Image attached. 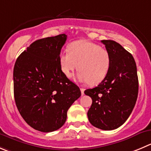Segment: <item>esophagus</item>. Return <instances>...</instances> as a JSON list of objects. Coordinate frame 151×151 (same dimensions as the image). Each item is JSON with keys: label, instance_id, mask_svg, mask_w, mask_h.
I'll return each instance as SVG.
<instances>
[{"label": "esophagus", "instance_id": "esophagus-1", "mask_svg": "<svg viewBox=\"0 0 151 151\" xmlns=\"http://www.w3.org/2000/svg\"><path fill=\"white\" fill-rule=\"evenodd\" d=\"M81 95H84V88H82V87H81Z\"/></svg>", "mask_w": 151, "mask_h": 151}]
</instances>
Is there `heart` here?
Instances as JSON below:
<instances>
[{
    "label": "heart",
    "instance_id": "b5f03b06",
    "mask_svg": "<svg viewBox=\"0 0 151 151\" xmlns=\"http://www.w3.org/2000/svg\"><path fill=\"white\" fill-rule=\"evenodd\" d=\"M110 59L105 49L85 40L75 41L68 46V52L59 55V64L63 74L70 78L78 68L77 79L82 83L96 85L107 76Z\"/></svg>",
    "mask_w": 151,
    "mask_h": 151
}]
</instances>
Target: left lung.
I'll use <instances>...</instances> for the list:
<instances>
[{"label":"left lung","mask_w":151,"mask_h":151,"mask_svg":"<svg viewBox=\"0 0 151 151\" xmlns=\"http://www.w3.org/2000/svg\"><path fill=\"white\" fill-rule=\"evenodd\" d=\"M110 64L104 79L97 87L84 91L93 102L87 112L90 122L104 130L122 125L136 104L139 92L136 64L133 55L119 43L103 40Z\"/></svg>","instance_id":"left-lung-1"}]
</instances>
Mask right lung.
<instances>
[{
    "label": "right lung",
    "instance_id": "obj_1",
    "mask_svg": "<svg viewBox=\"0 0 151 151\" xmlns=\"http://www.w3.org/2000/svg\"><path fill=\"white\" fill-rule=\"evenodd\" d=\"M65 34L34 41L18 56L13 70L17 108L32 128L44 133L62 127L67 110L81 96L78 86L61 70Z\"/></svg>",
    "mask_w": 151,
    "mask_h": 151
}]
</instances>
